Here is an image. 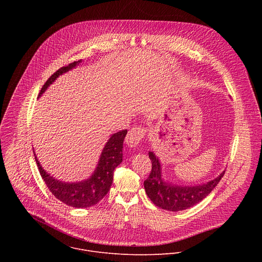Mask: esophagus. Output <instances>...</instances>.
<instances>
[{
    "label": "esophagus",
    "mask_w": 262,
    "mask_h": 262,
    "mask_svg": "<svg viewBox=\"0 0 262 262\" xmlns=\"http://www.w3.org/2000/svg\"><path fill=\"white\" fill-rule=\"evenodd\" d=\"M145 128L142 126H136L133 127L132 129L128 130V134L125 138V142L128 146L130 147H135L137 145H139V143L141 142V140L144 138L145 136Z\"/></svg>",
    "instance_id": "1"
}]
</instances>
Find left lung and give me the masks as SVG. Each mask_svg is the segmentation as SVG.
<instances>
[{
	"mask_svg": "<svg viewBox=\"0 0 262 262\" xmlns=\"http://www.w3.org/2000/svg\"><path fill=\"white\" fill-rule=\"evenodd\" d=\"M149 159L152 163V169L144 181L145 192L157 206L170 211L184 210L201 202L225 174L223 172L213 180L195 186L176 185L165 181L162 177L161 164L154 152H149Z\"/></svg>",
	"mask_w": 262,
	"mask_h": 262,
	"instance_id": "left-lung-1",
	"label": "left lung"
}]
</instances>
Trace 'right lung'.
I'll list each match as a JSON object with an SVG mask.
<instances>
[{
  "mask_svg": "<svg viewBox=\"0 0 262 262\" xmlns=\"http://www.w3.org/2000/svg\"><path fill=\"white\" fill-rule=\"evenodd\" d=\"M80 62L81 60L59 68L42 86L39 92V96L60 74L74 68ZM126 134L127 130L123 129L112 135L103 148L98 161V165L92 176L80 182L69 183L55 179L42 169L33 150L37 167H38L39 173L50 192L64 204L76 208H86L98 203L107 194L112 185V181H113L114 170L122 162L123 141Z\"/></svg>",
  "mask_w": 262,
  "mask_h": 262,
  "instance_id": "1",
  "label": "right lung"
}]
</instances>
